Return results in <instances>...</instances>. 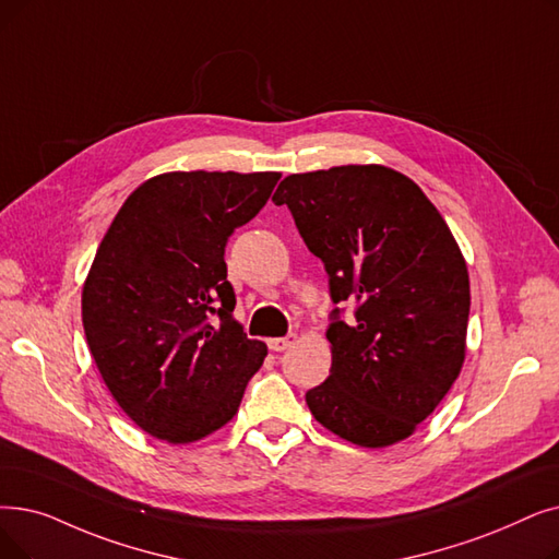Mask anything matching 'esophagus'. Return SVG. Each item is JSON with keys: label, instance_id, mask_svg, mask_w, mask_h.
<instances>
[{"label": "esophagus", "instance_id": "34e87169", "mask_svg": "<svg viewBox=\"0 0 559 559\" xmlns=\"http://www.w3.org/2000/svg\"><path fill=\"white\" fill-rule=\"evenodd\" d=\"M295 340H297V335L289 333L285 337H270V340H266V345H270L272 352H285L287 347H293Z\"/></svg>", "mask_w": 559, "mask_h": 559}]
</instances>
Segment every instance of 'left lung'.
<instances>
[{
    "label": "left lung",
    "mask_w": 559,
    "mask_h": 559,
    "mask_svg": "<svg viewBox=\"0 0 559 559\" xmlns=\"http://www.w3.org/2000/svg\"><path fill=\"white\" fill-rule=\"evenodd\" d=\"M287 205L324 262L333 360L306 404L314 420L362 445H393L439 406L466 354L471 285L464 255L423 189L385 166L287 176Z\"/></svg>",
    "instance_id": "1"
}]
</instances>
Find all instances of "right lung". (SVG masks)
Segmentation results:
<instances>
[{
    "mask_svg": "<svg viewBox=\"0 0 559 559\" xmlns=\"http://www.w3.org/2000/svg\"><path fill=\"white\" fill-rule=\"evenodd\" d=\"M281 174H164L130 193L82 293L88 349L118 406L168 443L224 427L266 347L235 322L230 235Z\"/></svg>",
    "mask_w": 559,
    "mask_h": 559,
    "instance_id": "1",
    "label": "right lung"
}]
</instances>
